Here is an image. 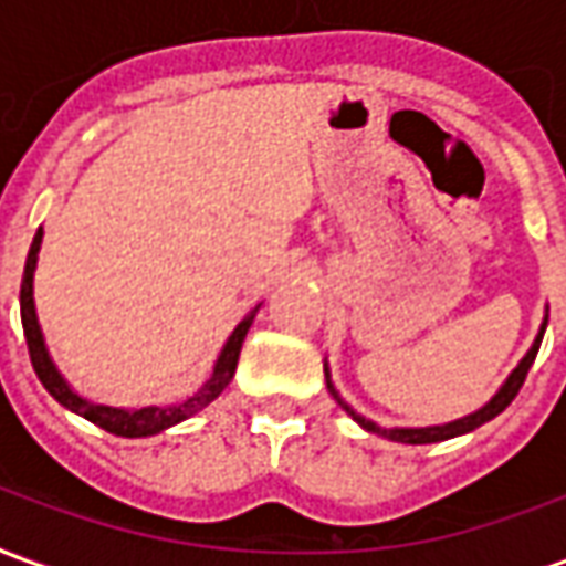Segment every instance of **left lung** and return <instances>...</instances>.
I'll return each instance as SVG.
<instances>
[{
	"label": "left lung",
	"mask_w": 566,
	"mask_h": 566,
	"mask_svg": "<svg viewBox=\"0 0 566 566\" xmlns=\"http://www.w3.org/2000/svg\"><path fill=\"white\" fill-rule=\"evenodd\" d=\"M546 324H548V315L543 318V324H539V333H536L534 345H531V352L518 360V367L512 369L510 379L500 385V391L488 400L482 409H475V412H470V416L458 418V421H449V424H433V427H379L376 421H369V418L357 416L352 406L345 403L343 397H339V391L333 388L331 381V369L324 367V376H327V391L333 394V400L343 406L348 416L355 418L357 424L364 427V430H369V433H379V437L385 439H394V442H406V446H424V442H442V439H451V437H461V433H470V430H475V427H482L485 421H491V418H497L506 406L515 400V394L522 391L524 379H527V369H531V364H534L536 352H539V343H543V333H546Z\"/></svg>",
	"instance_id": "1"
}]
</instances>
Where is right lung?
I'll list each match as a JSON object with an SVG mask.
<instances>
[{
	"label": "right lung",
	"instance_id": "right-lung-1",
	"mask_svg": "<svg viewBox=\"0 0 566 566\" xmlns=\"http://www.w3.org/2000/svg\"><path fill=\"white\" fill-rule=\"evenodd\" d=\"M42 235L44 230L39 227V233H35V239H32L30 245V254H27V266H23V282H20V321H23V336H27V345H30L32 369H35V376H39V381L44 385V391L51 394L56 403L66 406L69 412L87 418V421H93L96 427H103L108 433H115V437L139 439L154 437V433H160L166 427H172L178 424V421H185V418L197 416L199 409H206V406L230 385V379H233L235 373V364H239V352H242V343H245V333L248 327H251L254 315H258L260 306L251 308L245 318L235 324V331L230 333V339H227V345L221 348V355L214 360V369H211L209 381H206L197 394H190L187 400H181V403L117 409V406L93 403L87 397H81L78 391H72V385L60 376V369H56V364L51 360V355H48L42 327H39V315H35V300H32V272H35V263H39Z\"/></svg>",
	"mask_w": 566,
	"mask_h": 566
}]
</instances>
